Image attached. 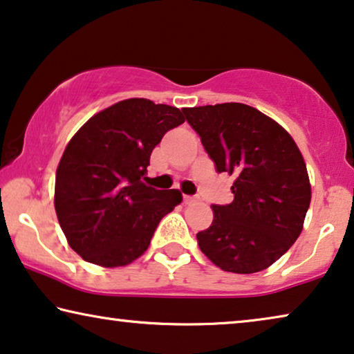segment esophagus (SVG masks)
<instances>
[{
  "label": "esophagus",
  "mask_w": 354,
  "mask_h": 354,
  "mask_svg": "<svg viewBox=\"0 0 354 354\" xmlns=\"http://www.w3.org/2000/svg\"><path fill=\"white\" fill-rule=\"evenodd\" d=\"M197 202V197L196 196H184V203H187V205H191V203Z\"/></svg>",
  "instance_id": "1"
}]
</instances>
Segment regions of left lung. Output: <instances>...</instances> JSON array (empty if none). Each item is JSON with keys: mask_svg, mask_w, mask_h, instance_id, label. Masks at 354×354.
Returning a JSON list of instances; mask_svg holds the SVG:
<instances>
[{"mask_svg": "<svg viewBox=\"0 0 354 354\" xmlns=\"http://www.w3.org/2000/svg\"><path fill=\"white\" fill-rule=\"evenodd\" d=\"M216 171L236 176L234 201L213 205L201 250L237 274L266 270L293 245L311 202L301 152L272 118L239 102L183 109Z\"/></svg>", "mask_w": 354, "mask_h": 354, "instance_id": "1", "label": "left lung"}]
</instances>
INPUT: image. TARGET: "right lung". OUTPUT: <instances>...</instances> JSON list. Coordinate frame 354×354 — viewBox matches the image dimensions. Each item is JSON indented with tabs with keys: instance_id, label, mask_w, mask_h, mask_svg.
Returning a JSON list of instances; mask_svg holds the SVG:
<instances>
[{
	"instance_id": "right-lung-1",
	"label": "right lung",
	"mask_w": 354,
	"mask_h": 354,
	"mask_svg": "<svg viewBox=\"0 0 354 354\" xmlns=\"http://www.w3.org/2000/svg\"><path fill=\"white\" fill-rule=\"evenodd\" d=\"M181 123L179 109L133 97L96 113L71 139L56 171L54 207L68 245L83 260L129 265L181 203L176 189L144 184L153 147Z\"/></svg>"
}]
</instances>
